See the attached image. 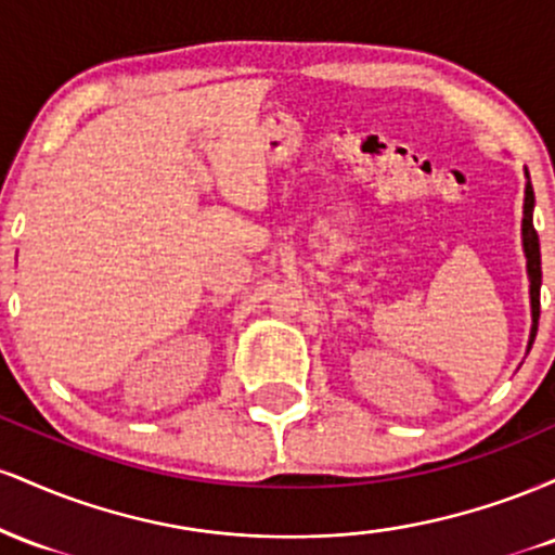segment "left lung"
I'll return each instance as SVG.
<instances>
[{"label": "left lung", "mask_w": 555, "mask_h": 555, "mask_svg": "<svg viewBox=\"0 0 555 555\" xmlns=\"http://www.w3.org/2000/svg\"><path fill=\"white\" fill-rule=\"evenodd\" d=\"M532 208H534V193L532 184L527 182L525 190V219H521V237H525V253H527V273H530V299H532V336L530 347L538 334V318H540V282H543V269H540V240L532 224Z\"/></svg>", "instance_id": "obj_1"}]
</instances>
